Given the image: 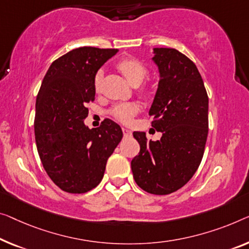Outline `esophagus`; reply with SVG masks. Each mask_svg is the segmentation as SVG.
<instances>
[{
    "instance_id": "34e87169",
    "label": "esophagus",
    "mask_w": 249,
    "mask_h": 249,
    "mask_svg": "<svg viewBox=\"0 0 249 249\" xmlns=\"http://www.w3.org/2000/svg\"><path fill=\"white\" fill-rule=\"evenodd\" d=\"M122 131H123V134H124V136H125V137H129V136H132V131H129L128 128H125V127H123V128H122Z\"/></svg>"
}]
</instances>
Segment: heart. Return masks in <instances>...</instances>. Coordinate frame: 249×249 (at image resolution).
I'll return each mask as SVG.
<instances>
[{
    "label": "heart",
    "mask_w": 249,
    "mask_h": 249,
    "mask_svg": "<svg viewBox=\"0 0 249 249\" xmlns=\"http://www.w3.org/2000/svg\"><path fill=\"white\" fill-rule=\"evenodd\" d=\"M117 68L120 71L123 73L128 83L133 85V86H139L142 81L145 79L147 76V68L144 66L143 62H141L139 59L136 58H124L118 61ZM103 78V71L96 72L94 78V86L96 90H99L101 87ZM143 94H147L146 90L143 91ZM139 107L135 103H121L115 105L112 109H110V115L115 118V120L122 122V123H128L132 120V117L137 113Z\"/></svg>",
    "instance_id": "obj_1"
}]
</instances>
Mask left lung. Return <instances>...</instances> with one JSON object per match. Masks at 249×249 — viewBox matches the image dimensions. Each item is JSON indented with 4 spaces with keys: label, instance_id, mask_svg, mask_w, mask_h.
<instances>
[{
    "label": "left lung",
    "instance_id": "1",
    "mask_svg": "<svg viewBox=\"0 0 249 249\" xmlns=\"http://www.w3.org/2000/svg\"><path fill=\"white\" fill-rule=\"evenodd\" d=\"M152 60L160 81L148 114L161 140L134 132L140 153L131 168L135 182L152 195L179 190L201 163L208 136V95L201 75L187 55L172 48H154Z\"/></svg>",
    "mask_w": 249,
    "mask_h": 249
}]
</instances>
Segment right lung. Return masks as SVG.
Segmentation results:
<instances>
[{"label": "right lung", "instance_id": "add662e5", "mask_svg": "<svg viewBox=\"0 0 249 249\" xmlns=\"http://www.w3.org/2000/svg\"><path fill=\"white\" fill-rule=\"evenodd\" d=\"M117 49L81 47L54 60L36 96L35 134L40 160L50 179L69 194H85L101 182L106 163L123 137L109 118L88 128L87 104L94 102V78Z\"/></svg>", "mask_w": 249, "mask_h": 249}]
</instances>
